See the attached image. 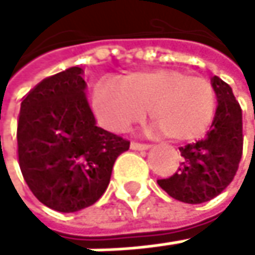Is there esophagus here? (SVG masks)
I'll use <instances>...</instances> for the list:
<instances>
[{"instance_id": "1", "label": "esophagus", "mask_w": 255, "mask_h": 255, "mask_svg": "<svg viewBox=\"0 0 255 255\" xmlns=\"http://www.w3.org/2000/svg\"><path fill=\"white\" fill-rule=\"evenodd\" d=\"M130 146H131V150H148V148H151L150 143H140V142H136V140H133L130 143Z\"/></svg>"}]
</instances>
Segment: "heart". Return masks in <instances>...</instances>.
Wrapping results in <instances>:
<instances>
[{"label": "heart", "instance_id": "1", "mask_svg": "<svg viewBox=\"0 0 255 255\" xmlns=\"http://www.w3.org/2000/svg\"><path fill=\"white\" fill-rule=\"evenodd\" d=\"M96 119L107 130L127 131L150 107L153 128L173 140H190L208 130L216 113L213 84L180 68H142L122 75L118 85L99 82L90 96Z\"/></svg>", "mask_w": 255, "mask_h": 255}]
</instances>
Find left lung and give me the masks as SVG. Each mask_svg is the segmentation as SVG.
Masks as SVG:
<instances>
[{
	"instance_id": "obj_1",
	"label": "left lung",
	"mask_w": 255,
	"mask_h": 255,
	"mask_svg": "<svg viewBox=\"0 0 255 255\" xmlns=\"http://www.w3.org/2000/svg\"><path fill=\"white\" fill-rule=\"evenodd\" d=\"M217 109L203 139L180 146L177 171L159 179V187L176 200L203 203L219 196L233 182L243 153L242 109L231 87L219 76L211 79Z\"/></svg>"
}]
</instances>
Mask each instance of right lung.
Masks as SVG:
<instances>
[{"mask_svg": "<svg viewBox=\"0 0 255 255\" xmlns=\"http://www.w3.org/2000/svg\"><path fill=\"white\" fill-rule=\"evenodd\" d=\"M82 68L72 67L36 84L21 102L18 163L45 207L76 213L101 199L118 156L130 140L96 125L85 98Z\"/></svg>", "mask_w": 255, "mask_h": 255, "instance_id": "add662e5", "label": "right lung"}]
</instances>
